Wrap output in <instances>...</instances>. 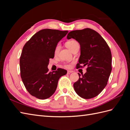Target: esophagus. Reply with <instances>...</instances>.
Wrapping results in <instances>:
<instances>
[{
	"instance_id": "34e87169",
	"label": "esophagus",
	"mask_w": 130,
	"mask_h": 130,
	"mask_svg": "<svg viewBox=\"0 0 130 130\" xmlns=\"http://www.w3.org/2000/svg\"><path fill=\"white\" fill-rule=\"evenodd\" d=\"M72 73H73V71H71V70H68V72H67V74H69Z\"/></svg>"
}]
</instances>
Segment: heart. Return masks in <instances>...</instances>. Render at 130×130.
<instances>
[{"instance_id":"1","label":"heart","mask_w":130,"mask_h":130,"mask_svg":"<svg viewBox=\"0 0 130 130\" xmlns=\"http://www.w3.org/2000/svg\"><path fill=\"white\" fill-rule=\"evenodd\" d=\"M66 46L67 47L69 50H70L72 52H73V51L76 48H79V44H78V43L76 41L71 40H69L67 42H66ZM60 49H61V45L60 43H57V44L56 45V46H55V48L54 50V54L55 56H56L58 55ZM63 66L66 68H70V67H71V65L68 63H64L63 64Z\"/></svg>"}]
</instances>
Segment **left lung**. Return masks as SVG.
I'll return each instance as SVG.
<instances>
[{"mask_svg":"<svg viewBox=\"0 0 130 130\" xmlns=\"http://www.w3.org/2000/svg\"><path fill=\"white\" fill-rule=\"evenodd\" d=\"M80 43L81 55L76 68L87 66L86 72L73 85L78 95L85 99L98 95L107 84L112 70V54L107 43L96 31L89 28L70 31L68 40Z\"/></svg>","mask_w":130,"mask_h":130,"instance_id":"1","label":"left lung"}]
</instances>
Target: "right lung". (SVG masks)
I'll return each mask as SVG.
<instances>
[{
    "instance_id": "1",
    "label": "right lung",
    "mask_w": 130,
    "mask_h": 130,
    "mask_svg": "<svg viewBox=\"0 0 130 130\" xmlns=\"http://www.w3.org/2000/svg\"><path fill=\"white\" fill-rule=\"evenodd\" d=\"M68 31L45 29L38 31L23 46L20 57L21 76L31 95L46 99L55 92L60 77L67 73L58 68L49 72L50 58L54 57L55 46Z\"/></svg>"
}]
</instances>
